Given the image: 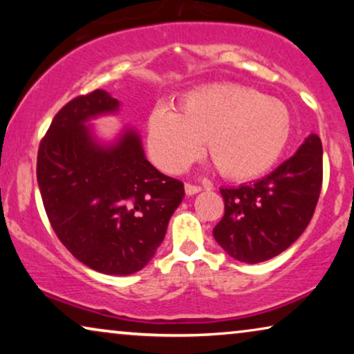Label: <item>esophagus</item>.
<instances>
[{
	"instance_id": "1",
	"label": "esophagus",
	"mask_w": 354,
	"mask_h": 354,
	"mask_svg": "<svg viewBox=\"0 0 354 354\" xmlns=\"http://www.w3.org/2000/svg\"><path fill=\"white\" fill-rule=\"evenodd\" d=\"M198 192H201V187L192 185V183H185V193H187L188 196L195 195V193H198Z\"/></svg>"
}]
</instances>
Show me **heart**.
Segmentation results:
<instances>
[{"mask_svg":"<svg viewBox=\"0 0 354 354\" xmlns=\"http://www.w3.org/2000/svg\"><path fill=\"white\" fill-rule=\"evenodd\" d=\"M292 133L290 111L279 100L236 84H211L188 91L174 111L156 108L148 115L151 156L169 172L188 166L201 151L219 174L251 180L268 172Z\"/></svg>","mask_w":354,"mask_h":354,"instance_id":"heart-1","label":"heart"}]
</instances>
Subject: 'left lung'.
<instances>
[{
  "mask_svg": "<svg viewBox=\"0 0 354 354\" xmlns=\"http://www.w3.org/2000/svg\"><path fill=\"white\" fill-rule=\"evenodd\" d=\"M322 188V142L316 133L268 177L221 188L224 216L212 235L227 254L256 264L288 248L306 229Z\"/></svg>",
  "mask_w": 354,
  "mask_h": 354,
  "instance_id": "left-lung-1",
  "label": "left lung"
}]
</instances>
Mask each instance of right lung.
<instances>
[{
	"mask_svg": "<svg viewBox=\"0 0 354 354\" xmlns=\"http://www.w3.org/2000/svg\"><path fill=\"white\" fill-rule=\"evenodd\" d=\"M118 106L104 90L62 106L38 147L37 180L48 221L72 256L98 272L129 275L156 253L185 190L151 166L133 130L114 147L93 142L86 120Z\"/></svg>",
	"mask_w": 354,
	"mask_h": 354,
	"instance_id": "right-lung-1",
	"label": "right lung"
}]
</instances>
